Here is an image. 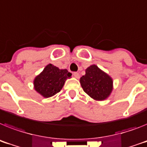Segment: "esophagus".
<instances>
[{
    "label": "esophagus",
    "instance_id": "34e87169",
    "mask_svg": "<svg viewBox=\"0 0 147 147\" xmlns=\"http://www.w3.org/2000/svg\"><path fill=\"white\" fill-rule=\"evenodd\" d=\"M73 75H74V77H76V78H77V79L80 78V74H79V73L74 72V74H73Z\"/></svg>",
    "mask_w": 147,
    "mask_h": 147
}]
</instances>
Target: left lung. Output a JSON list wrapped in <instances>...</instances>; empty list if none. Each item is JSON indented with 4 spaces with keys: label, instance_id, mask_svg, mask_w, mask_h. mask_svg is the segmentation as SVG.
<instances>
[{
    "label": "left lung",
    "instance_id": "1",
    "mask_svg": "<svg viewBox=\"0 0 147 147\" xmlns=\"http://www.w3.org/2000/svg\"><path fill=\"white\" fill-rule=\"evenodd\" d=\"M80 82L84 91L96 100H106L113 88L112 79L95 65L86 69Z\"/></svg>",
    "mask_w": 147,
    "mask_h": 147
}]
</instances>
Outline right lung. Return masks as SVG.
I'll use <instances>...</instances> for the list:
<instances>
[{
    "label": "right lung",
    "instance_id": "1",
    "mask_svg": "<svg viewBox=\"0 0 147 147\" xmlns=\"http://www.w3.org/2000/svg\"><path fill=\"white\" fill-rule=\"evenodd\" d=\"M71 75L67 69L60 70L52 64H49L35 78V90L44 97H51L61 91L66 80Z\"/></svg>",
    "mask_w": 147,
    "mask_h": 147
}]
</instances>
